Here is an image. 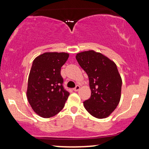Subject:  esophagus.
I'll return each instance as SVG.
<instances>
[{
  "label": "esophagus",
  "mask_w": 149,
  "mask_h": 149,
  "mask_svg": "<svg viewBox=\"0 0 149 149\" xmlns=\"http://www.w3.org/2000/svg\"><path fill=\"white\" fill-rule=\"evenodd\" d=\"M80 86L79 85H76V88H73V90H74V91H76V92H77V91H78V90H80Z\"/></svg>",
  "instance_id": "obj_1"
}]
</instances>
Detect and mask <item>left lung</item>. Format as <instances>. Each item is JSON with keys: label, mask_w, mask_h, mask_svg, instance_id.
<instances>
[{"label": "left lung", "mask_w": 149, "mask_h": 149, "mask_svg": "<svg viewBox=\"0 0 149 149\" xmlns=\"http://www.w3.org/2000/svg\"><path fill=\"white\" fill-rule=\"evenodd\" d=\"M78 64L88 74L91 97L83 102L87 111L97 118L110 115L118 105L122 79L116 64L94 50L76 54Z\"/></svg>", "instance_id": "left-lung-1"}]
</instances>
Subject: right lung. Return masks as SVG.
I'll return each instance as SVG.
<instances>
[{"instance_id":"right-lung-1","label":"right lung","mask_w":149,"mask_h":149,"mask_svg":"<svg viewBox=\"0 0 149 149\" xmlns=\"http://www.w3.org/2000/svg\"><path fill=\"white\" fill-rule=\"evenodd\" d=\"M69 58L65 52H45L34 59L28 79L27 99L33 110L42 118L57 114L69 92L63 86L61 67Z\"/></svg>"}]
</instances>
